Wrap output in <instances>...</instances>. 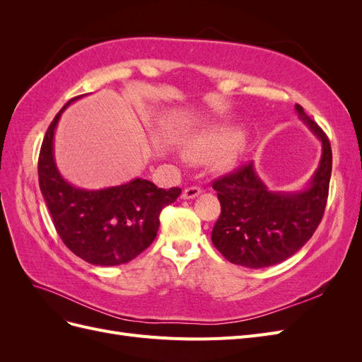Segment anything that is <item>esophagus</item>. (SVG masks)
Masks as SVG:
<instances>
[{"instance_id":"34e87169","label":"esophagus","mask_w":362,"mask_h":362,"mask_svg":"<svg viewBox=\"0 0 362 362\" xmlns=\"http://www.w3.org/2000/svg\"><path fill=\"white\" fill-rule=\"evenodd\" d=\"M201 193V187H189L182 192V199H194L196 196H199Z\"/></svg>"}]
</instances>
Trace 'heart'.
I'll return each mask as SVG.
<instances>
[{
  "instance_id": "1",
  "label": "heart",
  "mask_w": 362,
  "mask_h": 362,
  "mask_svg": "<svg viewBox=\"0 0 362 362\" xmlns=\"http://www.w3.org/2000/svg\"><path fill=\"white\" fill-rule=\"evenodd\" d=\"M246 146V137L235 127L210 125L187 141V154L198 161L214 160L222 170L234 168Z\"/></svg>"
}]
</instances>
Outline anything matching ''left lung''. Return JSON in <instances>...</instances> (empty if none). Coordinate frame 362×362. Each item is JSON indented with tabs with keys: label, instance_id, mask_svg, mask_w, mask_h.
Segmentation results:
<instances>
[{
	"label": "left lung",
	"instance_id": "left-lung-1",
	"mask_svg": "<svg viewBox=\"0 0 362 362\" xmlns=\"http://www.w3.org/2000/svg\"><path fill=\"white\" fill-rule=\"evenodd\" d=\"M294 108L322 141L319 168L305 189L269 190L252 161L213 182L222 211L211 242L233 264L262 269L286 261L313 237L323 217L332 170L331 144L299 104Z\"/></svg>",
	"mask_w": 362,
	"mask_h": 362
}]
</instances>
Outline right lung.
<instances>
[{
    "label": "right lung",
    "instance_id": "obj_1",
    "mask_svg": "<svg viewBox=\"0 0 362 362\" xmlns=\"http://www.w3.org/2000/svg\"><path fill=\"white\" fill-rule=\"evenodd\" d=\"M83 96L71 100L48 127L37 163L40 192L57 234L76 257L103 267L125 264L154 242L161 210L177 201L181 189L164 190L136 178L87 190L64 180L54 158V134L62 113Z\"/></svg>",
    "mask_w": 362,
    "mask_h": 362
}]
</instances>
